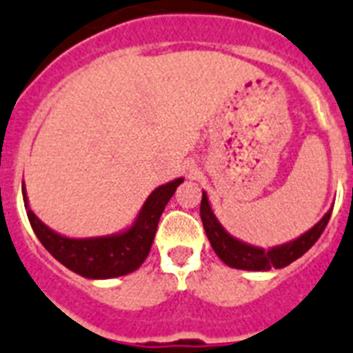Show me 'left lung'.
I'll return each mask as SVG.
<instances>
[{
	"label": "left lung",
	"mask_w": 353,
	"mask_h": 353,
	"mask_svg": "<svg viewBox=\"0 0 353 353\" xmlns=\"http://www.w3.org/2000/svg\"><path fill=\"white\" fill-rule=\"evenodd\" d=\"M332 209L334 205L327 210V214L316 223L314 227L303 232L302 236H298L296 239L284 243V245L271 246V248H261V246L250 245V243H245V241L237 239L232 234H228L216 218L205 191L201 194L200 216L207 237L210 241V246L227 266L246 271H268L271 268H276V270L285 268L294 263L298 257H302L307 250L320 239L328 219H330Z\"/></svg>",
	"instance_id": "8db88e82"
}]
</instances>
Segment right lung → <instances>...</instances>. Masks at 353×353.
<instances>
[{"label": "right lung", "instance_id": "add662e5", "mask_svg": "<svg viewBox=\"0 0 353 353\" xmlns=\"http://www.w3.org/2000/svg\"><path fill=\"white\" fill-rule=\"evenodd\" d=\"M183 179H174L162 183L146 198L144 205L130 227L110 236L98 237H68L59 232L51 230L41 221L30 209L26 196L25 182H23V201L28 214L35 236L42 246L50 252L60 264L77 275L92 280L116 279L128 275L146 261L153 239H155L157 225L164 212L168 201L174 194Z\"/></svg>", "mask_w": 353, "mask_h": 353}]
</instances>
